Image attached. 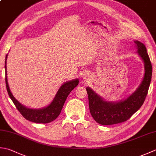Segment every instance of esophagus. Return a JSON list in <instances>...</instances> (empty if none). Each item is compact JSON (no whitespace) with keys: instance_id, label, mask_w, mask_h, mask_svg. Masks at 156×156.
Wrapping results in <instances>:
<instances>
[{"instance_id":"1","label":"esophagus","mask_w":156,"mask_h":156,"mask_svg":"<svg viewBox=\"0 0 156 156\" xmlns=\"http://www.w3.org/2000/svg\"><path fill=\"white\" fill-rule=\"evenodd\" d=\"M83 76H84V78H88V74H87V73H84V74H83Z\"/></svg>"}]
</instances>
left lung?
Wrapping results in <instances>:
<instances>
[{"label": "left lung", "mask_w": 156, "mask_h": 156, "mask_svg": "<svg viewBox=\"0 0 156 156\" xmlns=\"http://www.w3.org/2000/svg\"><path fill=\"white\" fill-rule=\"evenodd\" d=\"M136 54L144 64L145 73L140 85L127 98L119 101L104 100L90 87H87L90 112L94 120L102 125H114L127 121L144 104L147 94L152 76V66L145 45L140 41H134Z\"/></svg>", "instance_id": "1"}]
</instances>
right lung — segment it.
Listing matches in <instances>:
<instances>
[{
  "mask_svg": "<svg viewBox=\"0 0 156 156\" xmlns=\"http://www.w3.org/2000/svg\"><path fill=\"white\" fill-rule=\"evenodd\" d=\"M8 54L5 58V82L6 90H7L9 97L11 98L16 108L20 112L23 117L27 120L31 122H38V123H48L57 118L61 112L66 98L68 97L71 91L76 87L78 84L79 80L78 78L66 82L59 88L54 98L47 107L41 108H27L23 105L21 104L13 97L12 92L9 88L7 80V72H6V59Z\"/></svg>",
  "mask_w": 156,
  "mask_h": 156,
  "instance_id": "right-lung-1",
  "label": "right lung"
}]
</instances>
